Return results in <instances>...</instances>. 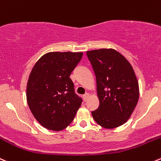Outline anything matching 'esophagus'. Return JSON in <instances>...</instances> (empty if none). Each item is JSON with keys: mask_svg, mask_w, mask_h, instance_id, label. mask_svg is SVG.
Masks as SVG:
<instances>
[{"mask_svg": "<svg viewBox=\"0 0 161 161\" xmlns=\"http://www.w3.org/2000/svg\"><path fill=\"white\" fill-rule=\"evenodd\" d=\"M89 97H90V93H86L85 94H84L83 96H82V97H83V100H84V101H86L87 99H88Z\"/></svg>", "mask_w": 161, "mask_h": 161, "instance_id": "34e87169", "label": "esophagus"}]
</instances>
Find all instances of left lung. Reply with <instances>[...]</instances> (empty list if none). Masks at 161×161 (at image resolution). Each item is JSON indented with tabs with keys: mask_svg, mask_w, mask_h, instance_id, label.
Listing matches in <instances>:
<instances>
[{
	"mask_svg": "<svg viewBox=\"0 0 161 161\" xmlns=\"http://www.w3.org/2000/svg\"><path fill=\"white\" fill-rule=\"evenodd\" d=\"M97 81L100 104L92 112L101 127L112 129L127 121L139 97V87L128 60L112 49L87 51Z\"/></svg>",
	"mask_w": 161,
	"mask_h": 161,
	"instance_id": "left-lung-1",
	"label": "left lung"
}]
</instances>
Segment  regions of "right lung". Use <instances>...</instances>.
<instances>
[{"label":"right lung","instance_id":"1","mask_svg":"<svg viewBox=\"0 0 161 161\" xmlns=\"http://www.w3.org/2000/svg\"><path fill=\"white\" fill-rule=\"evenodd\" d=\"M82 53L53 52L39 59L28 79L26 101L34 118L45 128L59 131L74 119L82 100L70 79Z\"/></svg>","mask_w":161,"mask_h":161}]
</instances>
